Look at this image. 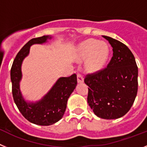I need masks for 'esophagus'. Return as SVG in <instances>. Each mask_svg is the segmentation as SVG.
<instances>
[{"mask_svg": "<svg viewBox=\"0 0 147 147\" xmlns=\"http://www.w3.org/2000/svg\"><path fill=\"white\" fill-rule=\"evenodd\" d=\"M77 80H78V83H82L84 81V78H83V77L80 74H78V75H77Z\"/></svg>", "mask_w": 147, "mask_h": 147, "instance_id": "1", "label": "esophagus"}]
</instances>
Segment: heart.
<instances>
[{
    "instance_id": "heart-1",
    "label": "heart",
    "mask_w": 147,
    "mask_h": 147,
    "mask_svg": "<svg viewBox=\"0 0 147 147\" xmlns=\"http://www.w3.org/2000/svg\"><path fill=\"white\" fill-rule=\"evenodd\" d=\"M109 55L110 48L106 42L88 39L78 45L75 59L81 62L86 59V69L90 72H97L105 67Z\"/></svg>"
}]
</instances>
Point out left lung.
Returning <instances> with one entry per match:
<instances>
[{
  "mask_svg": "<svg viewBox=\"0 0 147 147\" xmlns=\"http://www.w3.org/2000/svg\"><path fill=\"white\" fill-rule=\"evenodd\" d=\"M113 47L107 68L84 80L89 87L88 105L96 116L116 119L129 111L138 92V67L129 48L119 41L102 36Z\"/></svg>",
  "mask_w": 147,
  "mask_h": 147,
  "instance_id": "8db88e82",
  "label": "left lung"
}]
</instances>
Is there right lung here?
Returning a JSON list of instances; mask_svg holds the SVG:
<instances>
[{
    "instance_id": "right-lung-1",
    "label": "right lung",
    "mask_w": 147,
    "mask_h": 147,
    "mask_svg": "<svg viewBox=\"0 0 147 147\" xmlns=\"http://www.w3.org/2000/svg\"><path fill=\"white\" fill-rule=\"evenodd\" d=\"M51 39L53 36L46 35L28 41L16 55L11 69L12 94L16 105L28 121L42 126L55 124L63 117L69 97L77 86V75L73 74L67 78H59L47 94L37 101L26 100L22 95L20 90L22 62L29 55L31 46L45 44Z\"/></svg>"
}]
</instances>
